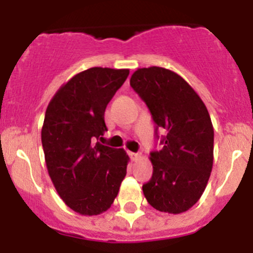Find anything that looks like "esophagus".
Returning <instances> with one entry per match:
<instances>
[{
  "label": "esophagus",
  "mask_w": 253,
  "mask_h": 253,
  "mask_svg": "<svg viewBox=\"0 0 253 253\" xmlns=\"http://www.w3.org/2000/svg\"><path fill=\"white\" fill-rule=\"evenodd\" d=\"M129 156H130V158L133 161H138L139 158H142V156H140L139 153H133V152H130V153H129Z\"/></svg>",
  "instance_id": "esophagus-1"
}]
</instances>
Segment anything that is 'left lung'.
<instances>
[{"mask_svg":"<svg viewBox=\"0 0 253 253\" xmlns=\"http://www.w3.org/2000/svg\"><path fill=\"white\" fill-rule=\"evenodd\" d=\"M130 86L166 134L162 149L151 153L153 175L143 194L154 209L184 213L202 198L213 169L214 129L207 106L184 78L162 67L138 68Z\"/></svg>","mask_w":253,"mask_h":253,"instance_id":"1","label":"left lung"}]
</instances>
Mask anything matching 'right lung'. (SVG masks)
Returning a JSON list of instances; mask_svg holds the SVG:
<instances>
[{
  "label": "right lung",
  "mask_w": 253,
  "mask_h": 253,
  "mask_svg": "<svg viewBox=\"0 0 253 253\" xmlns=\"http://www.w3.org/2000/svg\"><path fill=\"white\" fill-rule=\"evenodd\" d=\"M129 69L93 67L60 86L42 128L45 165L64 204L81 215L106 211L126 175L129 156L95 143L107 130L104 115Z\"/></svg>",
  "instance_id": "1"
}]
</instances>
